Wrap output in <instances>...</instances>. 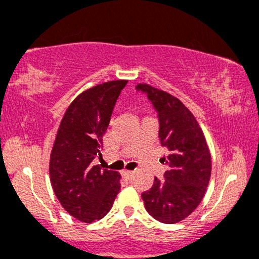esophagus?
<instances>
[{"instance_id": "esophagus-1", "label": "esophagus", "mask_w": 259, "mask_h": 259, "mask_svg": "<svg viewBox=\"0 0 259 259\" xmlns=\"http://www.w3.org/2000/svg\"><path fill=\"white\" fill-rule=\"evenodd\" d=\"M122 175H123V177L131 178V177H132V176H133V171H130V169H123Z\"/></svg>"}]
</instances>
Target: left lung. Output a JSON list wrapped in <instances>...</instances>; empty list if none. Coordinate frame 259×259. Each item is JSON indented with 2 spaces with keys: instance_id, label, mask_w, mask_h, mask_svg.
I'll return each instance as SVG.
<instances>
[{
  "instance_id": "8db88e82",
  "label": "left lung",
  "mask_w": 259,
  "mask_h": 259,
  "mask_svg": "<svg viewBox=\"0 0 259 259\" xmlns=\"http://www.w3.org/2000/svg\"><path fill=\"white\" fill-rule=\"evenodd\" d=\"M137 90L148 94L159 112V137L168 155L165 181L155 177L153 187L142 194L148 213L166 224L178 223L200 205L211 177V154L205 136L189 109L178 98L150 84Z\"/></svg>"
}]
</instances>
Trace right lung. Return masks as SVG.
<instances>
[{
    "label": "right lung",
    "mask_w": 259,
    "mask_h": 259,
    "mask_svg": "<svg viewBox=\"0 0 259 259\" xmlns=\"http://www.w3.org/2000/svg\"><path fill=\"white\" fill-rule=\"evenodd\" d=\"M126 80L97 84L78 94L60 121L50 160L57 199L76 220L92 223L110 211L121 176L93 162L100 156L115 103Z\"/></svg>",
    "instance_id": "obj_1"
}]
</instances>
